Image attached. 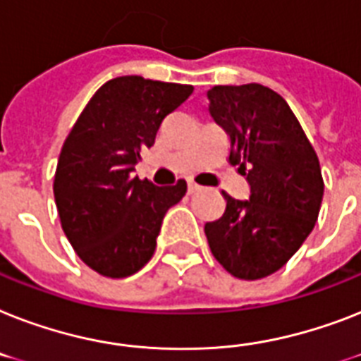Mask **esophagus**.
Returning a JSON list of instances; mask_svg holds the SVG:
<instances>
[{"label": "esophagus", "mask_w": 361, "mask_h": 361, "mask_svg": "<svg viewBox=\"0 0 361 361\" xmlns=\"http://www.w3.org/2000/svg\"><path fill=\"white\" fill-rule=\"evenodd\" d=\"M200 189L202 187L198 185V183H195V181H189V183H187V190H189V195H192V192H198Z\"/></svg>", "instance_id": "1"}]
</instances>
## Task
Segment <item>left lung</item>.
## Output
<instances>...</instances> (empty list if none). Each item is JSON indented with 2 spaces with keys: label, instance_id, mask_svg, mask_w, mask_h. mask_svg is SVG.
<instances>
[{
  "label": "left lung",
  "instance_id": "obj_1",
  "mask_svg": "<svg viewBox=\"0 0 361 361\" xmlns=\"http://www.w3.org/2000/svg\"><path fill=\"white\" fill-rule=\"evenodd\" d=\"M209 114L230 137V163L250 185L248 200L226 198L207 243L230 274L265 278L282 269L312 233L324 183L317 154L282 96L259 83L207 90Z\"/></svg>",
  "mask_w": 361,
  "mask_h": 361
}]
</instances>
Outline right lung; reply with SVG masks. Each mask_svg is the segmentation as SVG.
<instances>
[{"mask_svg": "<svg viewBox=\"0 0 361 361\" xmlns=\"http://www.w3.org/2000/svg\"><path fill=\"white\" fill-rule=\"evenodd\" d=\"M190 94V85L114 78L96 90L64 140L54 181L61 226L102 276H131L150 262L163 216L185 196V180L157 187L133 172L166 114Z\"/></svg>", "mask_w": 361, "mask_h": 361, "instance_id": "right-lung-1", "label": "right lung"}]
</instances>
